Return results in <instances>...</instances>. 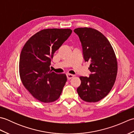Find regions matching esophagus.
<instances>
[{
	"mask_svg": "<svg viewBox=\"0 0 134 134\" xmlns=\"http://www.w3.org/2000/svg\"><path fill=\"white\" fill-rule=\"evenodd\" d=\"M74 75L72 74H67V78L68 79H71V78H72Z\"/></svg>",
	"mask_w": 134,
	"mask_h": 134,
	"instance_id": "obj_1",
	"label": "esophagus"
}]
</instances>
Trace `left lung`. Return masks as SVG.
<instances>
[{"label":"left lung","mask_w":134,"mask_h":134,"mask_svg":"<svg viewBox=\"0 0 134 134\" xmlns=\"http://www.w3.org/2000/svg\"><path fill=\"white\" fill-rule=\"evenodd\" d=\"M79 36L85 62L90 63L89 77L80 76L77 88L80 98L86 102H96L106 97L115 84L118 62L109 41L97 30L79 27L74 30Z\"/></svg>","instance_id":"left-lung-1"}]
</instances>
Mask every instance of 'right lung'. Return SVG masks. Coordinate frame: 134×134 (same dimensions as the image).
Masks as SVG:
<instances>
[{"instance_id":"right-lung-1","label":"right lung","mask_w":134,"mask_h":134,"mask_svg":"<svg viewBox=\"0 0 134 134\" xmlns=\"http://www.w3.org/2000/svg\"><path fill=\"white\" fill-rule=\"evenodd\" d=\"M70 29H46L32 36L21 51L20 78L25 87L38 101L49 103L60 96L67 81L65 74L50 69L53 54L69 38Z\"/></svg>"}]
</instances>
